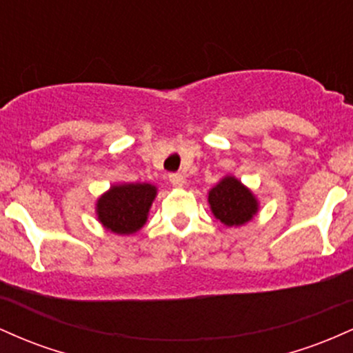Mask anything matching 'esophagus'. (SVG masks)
I'll use <instances>...</instances> for the list:
<instances>
[{
	"mask_svg": "<svg viewBox=\"0 0 353 353\" xmlns=\"http://www.w3.org/2000/svg\"><path fill=\"white\" fill-rule=\"evenodd\" d=\"M169 181H171L172 185H182L184 184V176L179 172H171L169 174Z\"/></svg>",
	"mask_w": 353,
	"mask_h": 353,
	"instance_id": "1",
	"label": "esophagus"
}]
</instances>
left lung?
I'll return each mask as SVG.
<instances>
[{"instance_id":"left-lung-1","label":"left lung","mask_w":353,"mask_h":353,"mask_svg":"<svg viewBox=\"0 0 353 353\" xmlns=\"http://www.w3.org/2000/svg\"><path fill=\"white\" fill-rule=\"evenodd\" d=\"M209 204L214 216L225 225L245 224L257 212V201L252 192L230 176L210 189Z\"/></svg>"}]
</instances>
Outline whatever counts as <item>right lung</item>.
<instances>
[{
  "label": "right lung",
  "mask_w": 353,
  "mask_h": 353,
  "mask_svg": "<svg viewBox=\"0 0 353 353\" xmlns=\"http://www.w3.org/2000/svg\"><path fill=\"white\" fill-rule=\"evenodd\" d=\"M156 188L151 184L112 185L98 201V219L116 234H134L145 224Z\"/></svg>",
  "instance_id": "1"
}]
</instances>
